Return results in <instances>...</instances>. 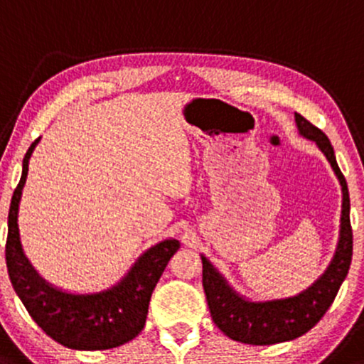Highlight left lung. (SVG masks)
Segmentation results:
<instances>
[{
  "instance_id": "1",
  "label": "left lung",
  "mask_w": 364,
  "mask_h": 364,
  "mask_svg": "<svg viewBox=\"0 0 364 364\" xmlns=\"http://www.w3.org/2000/svg\"><path fill=\"white\" fill-rule=\"evenodd\" d=\"M296 125L299 134L316 142L321 153L336 171L342 187V215L338 244L323 275L297 296L272 301H249L237 294L218 270L204 256L203 259V287L210 306L215 325L227 337L237 342L252 346H270L292 341L304 336L323 318L326 309L336 299L338 289L349 272L353 259V228L349 220V191L347 182L338 168L336 153L328 137L311 122L296 113Z\"/></svg>"
}]
</instances>
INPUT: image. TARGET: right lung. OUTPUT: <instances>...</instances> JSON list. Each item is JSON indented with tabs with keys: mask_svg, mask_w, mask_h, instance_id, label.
<instances>
[{
	"mask_svg": "<svg viewBox=\"0 0 364 364\" xmlns=\"http://www.w3.org/2000/svg\"><path fill=\"white\" fill-rule=\"evenodd\" d=\"M39 139L27 149L22 177L11 198L5 249L8 275L32 320L53 341L79 350L113 349L132 341L144 328L151 294L181 242L165 239L149 247L139 256L127 275L106 291L70 294L48 284L23 255L17 223L28 160Z\"/></svg>",
	"mask_w": 364,
	"mask_h": 364,
	"instance_id": "right-lung-1",
	"label": "right lung"
}]
</instances>
